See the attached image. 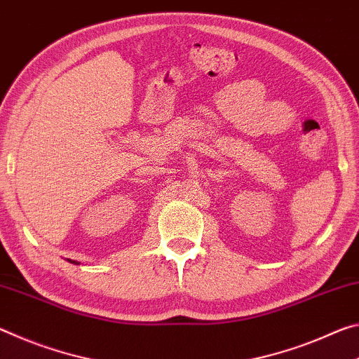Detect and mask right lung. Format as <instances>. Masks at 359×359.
Here are the masks:
<instances>
[{
  "instance_id": "1",
  "label": "right lung",
  "mask_w": 359,
  "mask_h": 359,
  "mask_svg": "<svg viewBox=\"0 0 359 359\" xmlns=\"http://www.w3.org/2000/svg\"><path fill=\"white\" fill-rule=\"evenodd\" d=\"M69 262H73V264H78V262H74V261H69Z\"/></svg>"
}]
</instances>
